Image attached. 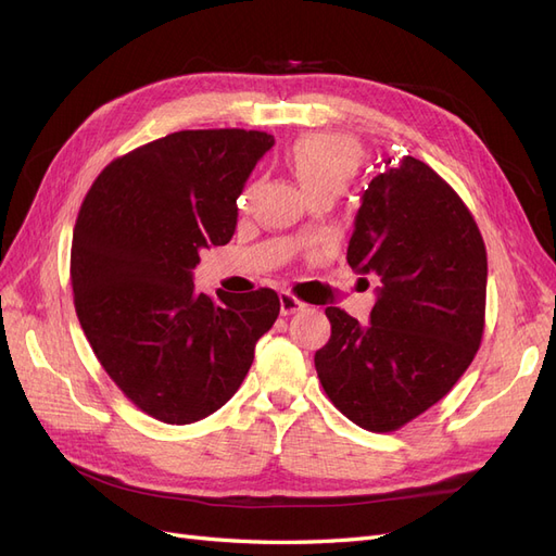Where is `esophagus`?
Segmentation results:
<instances>
[{"mask_svg": "<svg viewBox=\"0 0 556 556\" xmlns=\"http://www.w3.org/2000/svg\"><path fill=\"white\" fill-rule=\"evenodd\" d=\"M299 311H304V304H301V301L294 294L280 292V313L292 315V313H299Z\"/></svg>", "mask_w": 556, "mask_h": 556, "instance_id": "obj_1", "label": "esophagus"}]
</instances>
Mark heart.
<instances>
[{
  "mask_svg": "<svg viewBox=\"0 0 556 556\" xmlns=\"http://www.w3.org/2000/svg\"><path fill=\"white\" fill-rule=\"evenodd\" d=\"M288 164L306 197L317 192L339 197L359 172L362 150L352 139L336 134H308L294 141ZM243 201L241 197V206Z\"/></svg>",
  "mask_w": 556,
  "mask_h": 556,
  "instance_id": "obj_1",
  "label": "heart"
}]
</instances>
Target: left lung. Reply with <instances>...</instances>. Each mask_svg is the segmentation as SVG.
<instances>
[{"label": "left lung", "instance_id": "8db88e82", "mask_svg": "<svg viewBox=\"0 0 556 556\" xmlns=\"http://www.w3.org/2000/svg\"><path fill=\"white\" fill-rule=\"evenodd\" d=\"M362 194L348 264L378 280L368 325L329 306L317 378L348 419L394 431L439 403L484 329L486 250L459 194L415 157L382 160ZM368 288V280L362 278Z\"/></svg>", "mask_w": 556, "mask_h": 556}]
</instances>
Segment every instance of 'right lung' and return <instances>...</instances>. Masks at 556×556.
I'll list each match as a JSON object with an SVG mask.
<instances>
[{"instance_id":"1","label":"right lung","mask_w":556,"mask_h":556,"mask_svg":"<svg viewBox=\"0 0 556 556\" xmlns=\"http://www.w3.org/2000/svg\"><path fill=\"white\" fill-rule=\"evenodd\" d=\"M274 137L185 129L113 160L83 201L72 241L74 306L99 364L166 425L204 419L237 394L280 299L197 294L199 252L237 229V199Z\"/></svg>"}]
</instances>
